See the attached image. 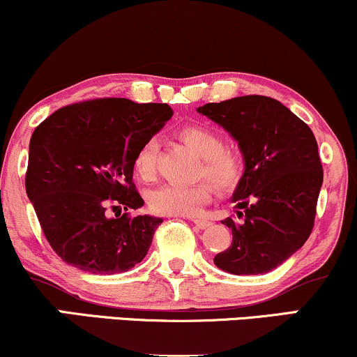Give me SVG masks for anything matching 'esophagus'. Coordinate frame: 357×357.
Wrapping results in <instances>:
<instances>
[{"instance_id": "1", "label": "esophagus", "mask_w": 357, "mask_h": 357, "mask_svg": "<svg viewBox=\"0 0 357 357\" xmlns=\"http://www.w3.org/2000/svg\"><path fill=\"white\" fill-rule=\"evenodd\" d=\"M192 222H195V226L199 227V229H206V227L211 226V222L206 220H192Z\"/></svg>"}]
</instances>
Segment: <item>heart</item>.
<instances>
[{
  "label": "heart",
  "instance_id": "1",
  "mask_svg": "<svg viewBox=\"0 0 357 357\" xmlns=\"http://www.w3.org/2000/svg\"><path fill=\"white\" fill-rule=\"evenodd\" d=\"M178 137L197 158L203 160L201 174L211 181L221 192H231L239 186L244 176V162L238 153L225 149L222 137L203 124H190L179 130ZM156 139H148L137 148L132 158V171L141 181H151L156 173ZM208 183L162 184L149 192V209L162 216H192L211 199Z\"/></svg>",
  "mask_w": 357,
  "mask_h": 357
}]
</instances>
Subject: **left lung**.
<instances>
[{
    "instance_id": "8db88e82",
    "label": "left lung",
    "mask_w": 357,
    "mask_h": 357,
    "mask_svg": "<svg viewBox=\"0 0 357 357\" xmlns=\"http://www.w3.org/2000/svg\"><path fill=\"white\" fill-rule=\"evenodd\" d=\"M238 143L243 181L231 201L236 214L222 225L233 243L214 256L222 271L251 276L269 273L303 248L312 231L323 166L311 128L268 96H239L199 106Z\"/></svg>"
}]
</instances>
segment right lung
Instances as JSON below:
<instances>
[{"instance_id":"1","label":"right lung","mask_w":357,"mask_h":357,"mask_svg":"<svg viewBox=\"0 0 357 357\" xmlns=\"http://www.w3.org/2000/svg\"><path fill=\"white\" fill-rule=\"evenodd\" d=\"M173 111L126 98L86 101L54 111L29 141L26 195L46 239L64 263L93 274L130 271L144 259L162 220L139 209L132 158Z\"/></svg>"}]
</instances>
